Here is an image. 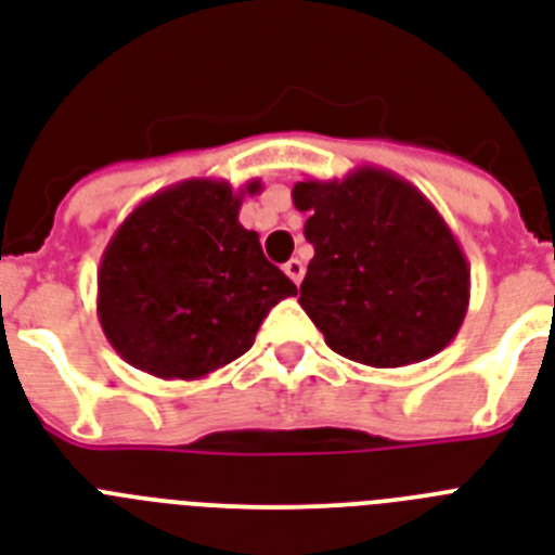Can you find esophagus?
I'll return each instance as SVG.
<instances>
[{
	"instance_id": "1",
	"label": "esophagus",
	"mask_w": 555,
	"mask_h": 555,
	"mask_svg": "<svg viewBox=\"0 0 555 555\" xmlns=\"http://www.w3.org/2000/svg\"><path fill=\"white\" fill-rule=\"evenodd\" d=\"M285 273L296 282V285H299L301 276H305V264H301V259H291V262H285Z\"/></svg>"
}]
</instances>
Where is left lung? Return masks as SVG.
<instances>
[{"label":"left lung","instance_id":"8db88e82","mask_svg":"<svg viewBox=\"0 0 555 555\" xmlns=\"http://www.w3.org/2000/svg\"><path fill=\"white\" fill-rule=\"evenodd\" d=\"M313 245L299 305L327 348L371 367L425 362L456 339L470 268L425 193L402 176L359 168L293 184Z\"/></svg>","mask_w":555,"mask_h":555}]
</instances>
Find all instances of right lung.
Here are the masks:
<instances>
[{
	"label": "right lung",
	"instance_id": "add662e5",
	"mask_svg": "<svg viewBox=\"0 0 555 555\" xmlns=\"http://www.w3.org/2000/svg\"><path fill=\"white\" fill-rule=\"evenodd\" d=\"M188 179L153 193L119 224L99 264L107 341L156 379H202L250 350L259 324L296 285L238 224L245 193Z\"/></svg>",
	"mask_w": 555,
	"mask_h": 555
}]
</instances>
